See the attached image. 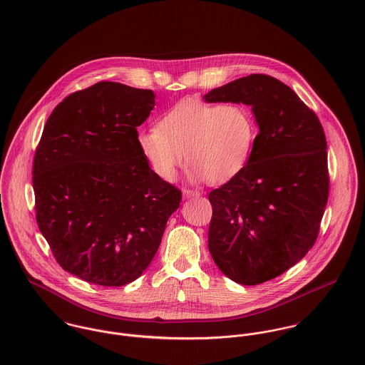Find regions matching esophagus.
I'll return each mask as SVG.
<instances>
[{"label":"esophagus","mask_w":365,"mask_h":365,"mask_svg":"<svg viewBox=\"0 0 365 365\" xmlns=\"http://www.w3.org/2000/svg\"><path fill=\"white\" fill-rule=\"evenodd\" d=\"M184 195L187 197V198H191V197H200L201 195V192L200 191H197V190H184Z\"/></svg>","instance_id":"34e87169"}]
</instances>
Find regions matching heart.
I'll use <instances>...</instances> for the list:
<instances>
[{
    "label": "heart",
    "mask_w": 365,
    "mask_h": 365,
    "mask_svg": "<svg viewBox=\"0 0 365 365\" xmlns=\"http://www.w3.org/2000/svg\"><path fill=\"white\" fill-rule=\"evenodd\" d=\"M257 125L242 105L185 100L173 106L157 128L139 135V146L157 175L173 181L187 160L195 180L222 184L247 163Z\"/></svg>",
    "instance_id": "heart-1"
}]
</instances>
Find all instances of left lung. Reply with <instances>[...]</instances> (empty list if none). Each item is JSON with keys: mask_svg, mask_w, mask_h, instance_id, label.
<instances>
[{"mask_svg": "<svg viewBox=\"0 0 365 365\" xmlns=\"http://www.w3.org/2000/svg\"><path fill=\"white\" fill-rule=\"evenodd\" d=\"M252 106L259 126L246 165L209 192L208 247L242 285L269 281L312 249L329 197L327 143L309 106L284 83L250 74L204 96Z\"/></svg>", "mask_w": 365, "mask_h": 365, "instance_id": "8db88e82", "label": "left lung"}]
</instances>
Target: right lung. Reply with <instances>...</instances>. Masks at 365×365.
<instances>
[{
    "instance_id": "right-lung-1",
    "label": "right lung",
    "mask_w": 365,
    "mask_h": 365,
    "mask_svg": "<svg viewBox=\"0 0 365 365\" xmlns=\"http://www.w3.org/2000/svg\"><path fill=\"white\" fill-rule=\"evenodd\" d=\"M152 90L100 81L53 109L32 168L38 226L67 272L122 287L158 250L181 191L149 167L136 128Z\"/></svg>"
}]
</instances>
